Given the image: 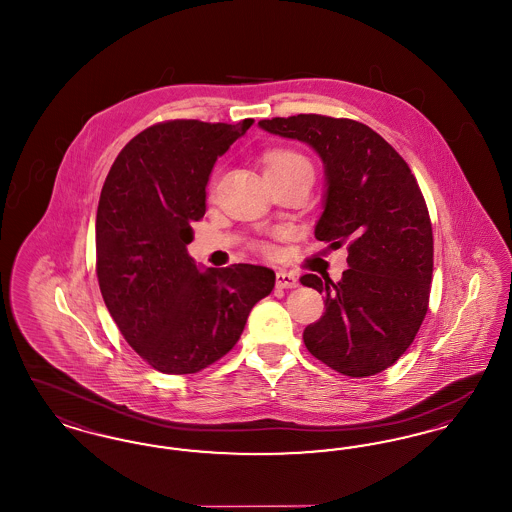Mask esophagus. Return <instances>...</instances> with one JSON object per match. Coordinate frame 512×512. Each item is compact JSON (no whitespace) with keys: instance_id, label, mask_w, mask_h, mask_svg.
<instances>
[{"instance_id":"34e87169","label":"esophagus","mask_w":512,"mask_h":512,"mask_svg":"<svg viewBox=\"0 0 512 512\" xmlns=\"http://www.w3.org/2000/svg\"><path fill=\"white\" fill-rule=\"evenodd\" d=\"M276 286L282 288V290H292V288H297V278L293 276L292 272L278 270L276 272Z\"/></svg>"}]
</instances>
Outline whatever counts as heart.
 I'll return each mask as SVG.
<instances>
[{
    "label": "heart",
    "mask_w": 512,
    "mask_h": 512,
    "mask_svg": "<svg viewBox=\"0 0 512 512\" xmlns=\"http://www.w3.org/2000/svg\"><path fill=\"white\" fill-rule=\"evenodd\" d=\"M265 172H307V174H313V165L305 155H301L293 149H274V151H268L265 155ZM257 247L265 255L272 253V245L267 244V242H261V244H257Z\"/></svg>",
    "instance_id": "b5f03b06"
}]
</instances>
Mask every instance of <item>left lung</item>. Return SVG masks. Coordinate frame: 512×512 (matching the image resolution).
I'll return each instance as SVG.
<instances>
[{
  "instance_id": "1",
  "label": "left lung",
  "mask_w": 512,
  "mask_h": 512,
  "mask_svg": "<svg viewBox=\"0 0 512 512\" xmlns=\"http://www.w3.org/2000/svg\"><path fill=\"white\" fill-rule=\"evenodd\" d=\"M259 126L320 155L326 199L315 236L334 249L347 245L340 282L301 276L303 286L326 297L324 315L303 332L305 347L351 378L390 368L426 317L434 272L432 222L413 172L363 122L295 115Z\"/></svg>"
}]
</instances>
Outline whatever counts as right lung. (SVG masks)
<instances>
[{
	"mask_svg": "<svg viewBox=\"0 0 512 512\" xmlns=\"http://www.w3.org/2000/svg\"><path fill=\"white\" fill-rule=\"evenodd\" d=\"M253 119L157 122L117 155L99 195L96 272L128 345L159 372L194 374L222 359L244 332L274 270L238 263L197 270L186 245L205 215L217 157Z\"/></svg>",
	"mask_w": 512,
	"mask_h": 512,
	"instance_id": "1",
	"label": "right lung"
}]
</instances>
